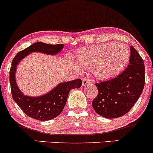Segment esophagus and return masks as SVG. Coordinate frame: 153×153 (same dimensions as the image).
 Here are the masks:
<instances>
[{
	"label": "esophagus",
	"mask_w": 153,
	"mask_h": 153,
	"mask_svg": "<svg viewBox=\"0 0 153 153\" xmlns=\"http://www.w3.org/2000/svg\"><path fill=\"white\" fill-rule=\"evenodd\" d=\"M88 83H90V80L88 78H84V79H82V85H83V86L88 85Z\"/></svg>",
	"instance_id": "obj_1"
}]
</instances>
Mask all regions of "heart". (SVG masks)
Returning <instances> with one entry per match:
<instances>
[{
	"mask_svg": "<svg viewBox=\"0 0 153 153\" xmlns=\"http://www.w3.org/2000/svg\"><path fill=\"white\" fill-rule=\"evenodd\" d=\"M129 56L130 52L127 46L110 43L80 49L76 61L79 68H92L96 77L108 79L124 69Z\"/></svg>",
	"mask_w": 153,
	"mask_h": 153,
	"instance_id": "1",
	"label": "heart"
}]
</instances>
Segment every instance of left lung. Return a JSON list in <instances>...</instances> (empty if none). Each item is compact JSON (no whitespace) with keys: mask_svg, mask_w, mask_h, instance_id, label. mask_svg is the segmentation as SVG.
Masks as SVG:
<instances>
[{"mask_svg":"<svg viewBox=\"0 0 153 153\" xmlns=\"http://www.w3.org/2000/svg\"><path fill=\"white\" fill-rule=\"evenodd\" d=\"M144 84L143 60L131 46L129 65L126 69L116 77L95 83L98 94L92 101L94 111L107 119L124 116L137 102Z\"/></svg>","mask_w":153,"mask_h":153,"instance_id":"8db88e82","label":"left lung"}]
</instances>
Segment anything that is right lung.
<instances>
[{"instance_id": "add662e5", "label": "right lung", "mask_w": 153, "mask_h": 153, "mask_svg": "<svg viewBox=\"0 0 153 153\" xmlns=\"http://www.w3.org/2000/svg\"><path fill=\"white\" fill-rule=\"evenodd\" d=\"M63 48V44L50 45L37 42L17 53L13 60L10 71V82L13 98L29 117L40 121L55 119L63 110L70 91L73 88L81 87L82 80L80 79L60 82L49 92L37 97L25 95L18 87L16 72L17 66L23 59L32 52H40L49 56H55L58 55Z\"/></svg>"}]
</instances>
